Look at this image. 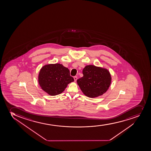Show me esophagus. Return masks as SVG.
<instances>
[{
    "mask_svg": "<svg viewBox=\"0 0 151 151\" xmlns=\"http://www.w3.org/2000/svg\"><path fill=\"white\" fill-rule=\"evenodd\" d=\"M74 79L75 82H76V81H77V76L74 77Z\"/></svg>",
    "mask_w": 151,
    "mask_h": 151,
    "instance_id": "obj_1",
    "label": "esophagus"
}]
</instances>
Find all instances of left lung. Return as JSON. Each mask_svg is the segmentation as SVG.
<instances>
[{"label": "left lung", "instance_id": "left-lung-1", "mask_svg": "<svg viewBox=\"0 0 151 151\" xmlns=\"http://www.w3.org/2000/svg\"><path fill=\"white\" fill-rule=\"evenodd\" d=\"M83 77L77 80L83 94L88 97H98L105 93L112 81L109 70L95 65H86L83 70Z\"/></svg>", "mask_w": 151, "mask_h": 151}]
</instances>
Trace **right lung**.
Wrapping results in <instances>:
<instances>
[{
	"mask_svg": "<svg viewBox=\"0 0 151 151\" xmlns=\"http://www.w3.org/2000/svg\"><path fill=\"white\" fill-rule=\"evenodd\" d=\"M38 80L41 89L50 96L61 94L69 83L74 81L68 68L59 63L48 64L42 67Z\"/></svg>",
	"mask_w": 151,
	"mask_h": 151,
	"instance_id": "1",
	"label": "right lung"
}]
</instances>
